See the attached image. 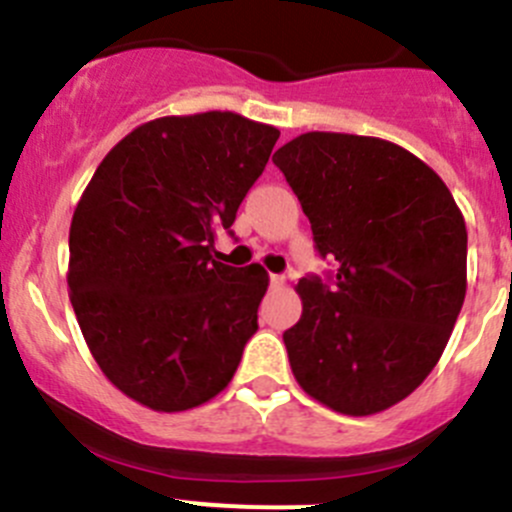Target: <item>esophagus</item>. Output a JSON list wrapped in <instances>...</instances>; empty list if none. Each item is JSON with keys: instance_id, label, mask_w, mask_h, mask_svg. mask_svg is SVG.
Instances as JSON below:
<instances>
[{"instance_id": "1", "label": "esophagus", "mask_w": 512, "mask_h": 512, "mask_svg": "<svg viewBox=\"0 0 512 512\" xmlns=\"http://www.w3.org/2000/svg\"><path fill=\"white\" fill-rule=\"evenodd\" d=\"M271 283H273V286H276V288H283V286H286V276H278V273H273Z\"/></svg>"}]
</instances>
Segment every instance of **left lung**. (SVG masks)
I'll list each match as a JSON object with an SVG mask.
<instances>
[{
	"mask_svg": "<svg viewBox=\"0 0 512 512\" xmlns=\"http://www.w3.org/2000/svg\"><path fill=\"white\" fill-rule=\"evenodd\" d=\"M333 283L300 278L283 333L295 382L347 416L394 407L429 377L466 298V221L444 179L404 147L303 133L276 150Z\"/></svg>",
	"mask_w": 512,
	"mask_h": 512,
	"instance_id": "1",
	"label": "left lung"
}]
</instances>
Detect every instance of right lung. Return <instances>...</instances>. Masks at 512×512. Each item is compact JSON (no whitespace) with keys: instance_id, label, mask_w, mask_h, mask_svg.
Returning <instances> with one entry per match:
<instances>
[{"instance_id":"1","label":"right lung","mask_w":512,"mask_h":512,"mask_svg":"<svg viewBox=\"0 0 512 512\" xmlns=\"http://www.w3.org/2000/svg\"><path fill=\"white\" fill-rule=\"evenodd\" d=\"M231 110L165 115L125 135L68 231V295L100 372L155 412H187L234 377L268 273L212 256L278 140Z\"/></svg>"}]
</instances>
